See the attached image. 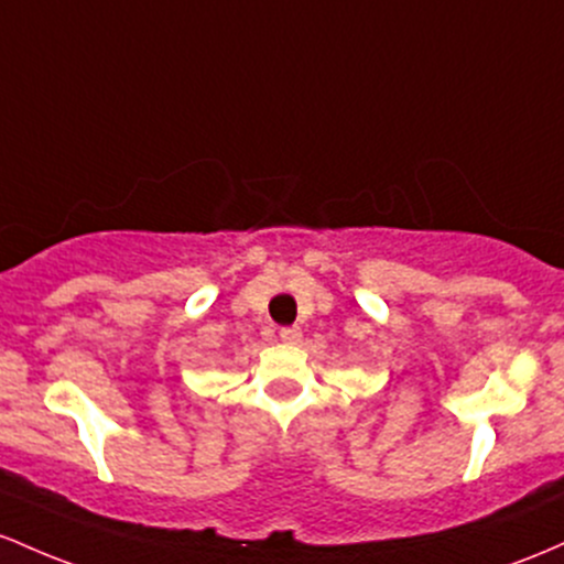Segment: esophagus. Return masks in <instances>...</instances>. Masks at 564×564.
Segmentation results:
<instances>
[{
    "label": "esophagus",
    "mask_w": 564,
    "mask_h": 564,
    "mask_svg": "<svg viewBox=\"0 0 564 564\" xmlns=\"http://www.w3.org/2000/svg\"><path fill=\"white\" fill-rule=\"evenodd\" d=\"M280 338L284 340V344H301L303 333H301V327H282Z\"/></svg>",
    "instance_id": "34e87169"
}]
</instances>
